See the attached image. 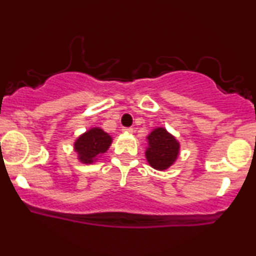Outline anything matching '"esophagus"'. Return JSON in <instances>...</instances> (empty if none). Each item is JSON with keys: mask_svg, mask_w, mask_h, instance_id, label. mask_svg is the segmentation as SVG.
<instances>
[{"mask_svg": "<svg viewBox=\"0 0 256 256\" xmlns=\"http://www.w3.org/2000/svg\"><path fill=\"white\" fill-rule=\"evenodd\" d=\"M122 132H124V134H132L134 130H132L131 128H122Z\"/></svg>", "mask_w": 256, "mask_h": 256, "instance_id": "esophagus-1", "label": "esophagus"}]
</instances>
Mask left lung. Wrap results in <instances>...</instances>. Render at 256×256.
I'll list each match as a JSON object with an SVG mask.
<instances>
[{
	"instance_id": "8db88e82",
	"label": "left lung",
	"mask_w": 256,
	"mask_h": 256,
	"mask_svg": "<svg viewBox=\"0 0 256 256\" xmlns=\"http://www.w3.org/2000/svg\"><path fill=\"white\" fill-rule=\"evenodd\" d=\"M146 158L152 168L166 171L174 165L180 152V143L165 128H155L146 136Z\"/></svg>"
}]
</instances>
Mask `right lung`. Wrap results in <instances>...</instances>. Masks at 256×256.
Instances as JSON below:
<instances>
[{"label":"right lung","instance_id":"right-lung-1","mask_svg":"<svg viewBox=\"0 0 256 256\" xmlns=\"http://www.w3.org/2000/svg\"><path fill=\"white\" fill-rule=\"evenodd\" d=\"M113 138L101 128H90L84 134H79L73 143V149L77 152V160L85 165L98 162V160L110 149Z\"/></svg>","mask_w":256,"mask_h":256}]
</instances>
